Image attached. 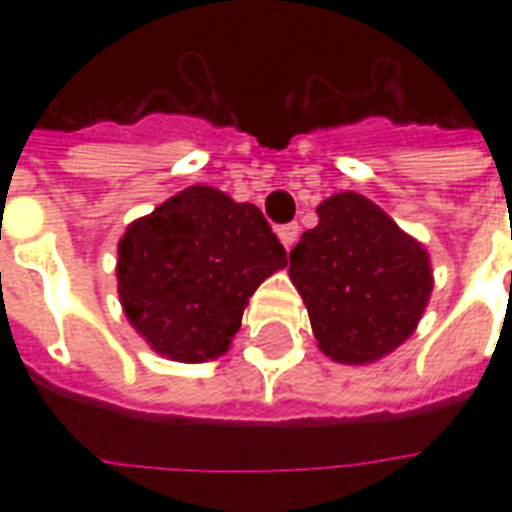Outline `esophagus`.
Segmentation results:
<instances>
[{
    "label": "esophagus",
    "mask_w": 512,
    "mask_h": 512,
    "mask_svg": "<svg viewBox=\"0 0 512 512\" xmlns=\"http://www.w3.org/2000/svg\"><path fill=\"white\" fill-rule=\"evenodd\" d=\"M279 239H281V244H284V247L287 249H292L295 247V241H297V236H300V225L297 223H287V225H279Z\"/></svg>",
    "instance_id": "34e87169"
}]
</instances>
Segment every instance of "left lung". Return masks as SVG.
Listing matches in <instances>:
<instances>
[{
  "label": "left lung",
  "instance_id": "left-lung-1",
  "mask_svg": "<svg viewBox=\"0 0 512 512\" xmlns=\"http://www.w3.org/2000/svg\"><path fill=\"white\" fill-rule=\"evenodd\" d=\"M319 225L289 252L319 350L337 364L380 361L414 335L433 292L428 249L356 191L316 207Z\"/></svg>",
  "mask_w": 512,
  "mask_h": 512
}]
</instances>
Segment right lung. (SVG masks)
I'll return each instance as SVG.
<instances>
[{
	"label": "right lung",
	"mask_w": 512,
	"mask_h": 512,
	"mask_svg": "<svg viewBox=\"0 0 512 512\" xmlns=\"http://www.w3.org/2000/svg\"><path fill=\"white\" fill-rule=\"evenodd\" d=\"M116 255L130 327L183 364L223 356L249 297L287 265L263 212L212 185H191L132 220Z\"/></svg>",
	"instance_id": "right-lung-1"
}]
</instances>
